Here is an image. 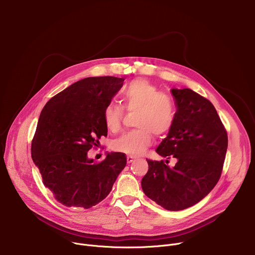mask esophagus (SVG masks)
<instances>
[{
    "label": "esophagus",
    "instance_id": "esophagus-1",
    "mask_svg": "<svg viewBox=\"0 0 255 255\" xmlns=\"http://www.w3.org/2000/svg\"><path fill=\"white\" fill-rule=\"evenodd\" d=\"M135 161V158L134 157H132V156H127V162L128 163H132V162H134Z\"/></svg>",
    "mask_w": 255,
    "mask_h": 255
}]
</instances>
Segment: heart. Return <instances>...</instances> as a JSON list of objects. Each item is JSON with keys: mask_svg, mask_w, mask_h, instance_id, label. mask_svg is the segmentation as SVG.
<instances>
[{"mask_svg": "<svg viewBox=\"0 0 255 255\" xmlns=\"http://www.w3.org/2000/svg\"><path fill=\"white\" fill-rule=\"evenodd\" d=\"M123 106L127 112H136L134 125L138 127L117 138L112 148L128 156H139L151 144L152 133L163 137L172 129L175 120L173 98L162 93L147 80L138 79L129 83L121 92ZM125 116L121 105L110 103L103 111V120L110 132H117Z\"/></svg>", "mask_w": 255, "mask_h": 255, "instance_id": "1", "label": "heart"}]
</instances>
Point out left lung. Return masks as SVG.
<instances>
[{
  "label": "left lung",
  "mask_w": 255,
  "mask_h": 255,
  "mask_svg": "<svg viewBox=\"0 0 255 255\" xmlns=\"http://www.w3.org/2000/svg\"><path fill=\"white\" fill-rule=\"evenodd\" d=\"M176 105L172 129L156 152L168 160L146 159L141 187L149 199L180 211L204 199L220 179L228 146L227 131L213 104L190 89L171 90Z\"/></svg>",
  "instance_id": "obj_1"
}]
</instances>
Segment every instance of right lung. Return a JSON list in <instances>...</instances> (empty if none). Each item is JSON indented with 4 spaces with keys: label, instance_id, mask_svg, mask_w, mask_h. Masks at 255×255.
<instances>
[{
    "label": "right lung",
    "instance_id": "add662e5",
    "mask_svg": "<svg viewBox=\"0 0 255 255\" xmlns=\"http://www.w3.org/2000/svg\"><path fill=\"white\" fill-rule=\"evenodd\" d=\"M124 79L87 78L52 97L42 109L31 143L32 159L42 183L66 207L89 209L110 194L127 159L108 153L100 162L89 159L108 129L104 108L122 88Z\"/></svg>",
    "mask_w": 255,
    "mask_h": 255
}]
</instances>
